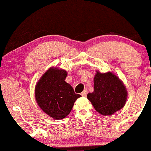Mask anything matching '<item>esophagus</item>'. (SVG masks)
Segmentation results:
<instances>
[{
	"mask_svg": "<svg viewBox=\"0 0 151 151\" xmlns=\"http://www.w3.org/2000/svg\"><path fill=\"white\" fill-rule=\"evenodd\" d=\"M86 91H86V89H85V90H84V91H83L81 93V96H84V97H85V96H86Z\"/></svg>",
	"mask_w": 151,
	"mask_h": 151,
	"instance_id": "esophagus-1",
	"label": "esophagus"
}]
</instances>
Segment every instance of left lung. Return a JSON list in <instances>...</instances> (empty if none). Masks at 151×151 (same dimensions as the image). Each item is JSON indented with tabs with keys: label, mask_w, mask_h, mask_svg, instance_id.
Listing matches in <instances>:
<instances>
[{
	"label": "left lung",
	"mask_w": 151,
	"mask_h": 151,
	"mask_svg": "<svg viewBox=\"0 0 151 151\" xmlns=\"http://www.w3.org/2000/svg\"><path fill=\"white\" fill-rule=\"evenodd\" d=\"M127 90L124 83L112 72L96 71L93 79V91L87 94L95 110L104 116L122 109L127 100Z\"/></svg>",
	"instance_id": "left-lung-1"
}]
</instances>
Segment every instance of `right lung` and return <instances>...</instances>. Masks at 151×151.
I'll return each instance as SVG.
<instances>
[{"label":"right lung","instance_id":"obj_1","mask_svg":"<svg viewBox=\"0 0 151 151\" xmlns=\"http://www.w3.org/2000/svg\"><path fill=\"white\" fill-rule=\"evenodd\" d=\"M65 70L51 67L36 84L35 96L38 106L45 113L55 119H62L70 113L80 94L65 81Z\"/></svg>","mask_w":151,"mask_h":151}]
</instances>
